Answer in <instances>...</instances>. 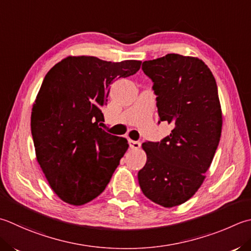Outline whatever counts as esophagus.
Here are the masks:
<instances>
[{
    "label": "esophagus",
    "instance_id": "esophagus-1",
    "mask_svg": "<svg viewBox=\"0 0 251 251\" xmlns=\"http://www.w3.org/2000/svg\"><path fill=\"white\" fill-rule=\"evenodd\" d=\"M128 144H129V148L130 149H139L140 146H141V142L140 141H135V140H128Z\"/></svg>",
    "mask_w": 251,
    "mask_h": 251
}]
</instances>
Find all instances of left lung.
Here are the masks:
<instances>
[{
    "label": "left lung",
    "mask_w": 251,
    "mask_h": 251,
    "mask_svg": "<svg viewBox=\"0 0 251 251\" xmlns=\"http://www.w3.org/2000/svg\"><path fill=\"white\" fill-rule=\"evenodd\" d=\"M153 82L160 122L173 126L160 142H144L146 165L138 181L147 198L172 208L190 199L205 178L222 131V110L214 76L198 57L166 54L145 61Z\"/></svg>",
    "instance_id": "1"
}]
</instances>
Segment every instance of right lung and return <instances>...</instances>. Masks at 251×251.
Instances as JSON below:
<instances>
[{
	"label": "right lung",
	"mask_w": 251,
	"mask_h": 251,
	"mask_svg": "<svg viewBox=\"0 0 251 251\" xmlns=\"http://www.w3.org/2000/svg\"><path fill=\"white\" fill-rule=\"evenodd\" d=\"M140 61L117 63L68 56L44 77L31 112L38 163L58 197L81 205L97 198L128 149L127 139L101 128L110 85L134 75Z\"/></svg>",
	"instance_id": "add662e5"
}]
</instances>
